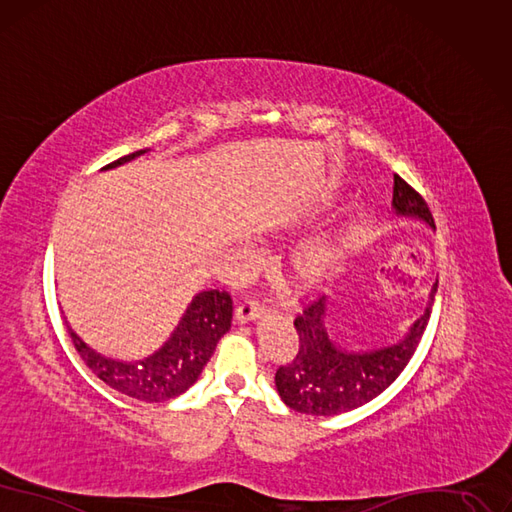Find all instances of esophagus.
<instances>
[{"label":"esophagus","instance_id":"1","mask_svg":"<svg viewBox=\"0 0 512 512\" xmlns=\"http://www.w3.org/2000/svg\"><path fill=\"white\" fill-rule=\"evenodd\" d=\"M261 314H263V308L257 304V301H242L236 310V320L240 325H246V323H253V320L261 318Z\"/></svg>","mask_w":512,"mask_h":512}]
</instances>
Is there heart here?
<instances>
[{
	"instance_id": "b5f03b06",
	"label": "heart",
	"mask_w": 512,
	"mask_h": 512,
	"mask_svg": "<svg viewBox=\"0 0 512 512\" xmlns=\"http://www.w3.org/2000/svg\"><path fill=\"white\" fill-rule=\"evenodd\" d=\"M350 246V232L346 227L316 234L299 242L287 255V272L299 289H316L329 280L342 266Z\"/></svg>"
}]
</instances>
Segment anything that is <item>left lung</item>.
Segmentation results:
<instances>
[{
	"label": "left lung",
	"mask_w": 512,
	"mask_h": 512,
	"mask_svg": "<svg viewBox=\"0 0 512 512\" xmlns=\"http://www.w3.org/2000/svg\"><path fill=\"white\" fill-rule=\"evenodd\" d=\"M392 211L396 217L422 221L434 230L428 204L399 175H394ZM437 287L439 280H434L424 314L413 320L399 342L369 350H352L337 344L329 327L331 301L327 295L316 299L295 318L297 356L293 363L276 371V388L282 403L306 415H339L373 401L401 375L418 348Z\"/></svg>",
	"instance_id": "obj_1"
}]
</instances>
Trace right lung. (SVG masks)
<instances>
[{"instance_id":"add662e5","label":"right lung","mask_w":512,"mask_h":512,"mask_svg":"<svg viewBox=\"0 0 512 512\" xmlns=\"http://www.w3.org/2000/svg\"><path fill=\"white\" fill-rule=\"evenodd\" d=\"M149 149H139L116 162L103 166V170L122 166L143 156ZM232 325V297L225 291H200L189 301L175 331L166 342L141 361H118L109 358L75 333L65 320L67 333L75 350L80 352L86 367L113 390L145 403H164L177 399L189 386H194L208 358L213 356L219 339Z\"/></svg>"}]
</instances>
